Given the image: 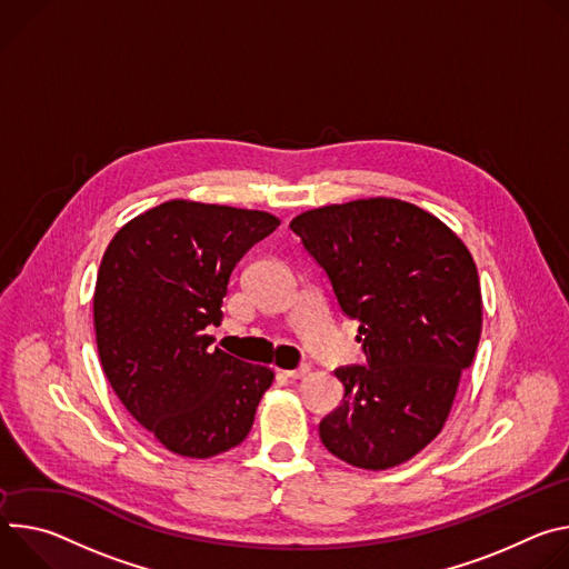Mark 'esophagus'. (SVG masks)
Masks as SVG:
<instances>
[{
    "label": "esophagus",
    "instance_id": "34e87169",
    "mask_svg": "<svg viewBox=\"0 0 569 569\" xmlns=\"http://www.w3.org/2000/svg\"><path fill=\"white\" fill-rule=\"evenodd\" d=\"M309 366H298V368H293V370H284V377H289V380H300V377H305V375H309Z\"/></svg>",
    "mask_w": 569,
    "mask_h": 569
}]
</instances>
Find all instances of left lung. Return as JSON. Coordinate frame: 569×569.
I'll list each match as a JSON object with an SVG mask.
<instances>
[{"label": "left lung", "instance_id": "8db88e82", "mask_svg": "<svg viewBox=\"0 0 569 569\" xmlns=\"http://www.w3.org/2000/svg\"><path fill=\"white\" fill-rule=\"evenodd\" d=\"M289 228L359 321L366 366L335 370L343 402L323 446L363 470L416 457L443 429L481 337V287L466 243L400 199H359L298 214Z\"/></svg>", "mask_w": 569, "mask_h": 569}]
</instances>
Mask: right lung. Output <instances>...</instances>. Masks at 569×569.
Instances as JSON below:
<instances>
[{
  "mask_svg": "<svg viewBox=\"0 0 569 569\" xmlns=\"http://www.w3.org/2000/svg\"><path fill=\"white\" fill-rule=\"evenodd\" d=\"M280 219L173 199L131 219L108 243L94 287V332L108 382L169 452L210 459L248 436L273 370L206 335L221 323L243 252Z\"/></svg>",
  "mask_w": 569,
  "mask_h": 569,
  "instance_id": "right-lung-1",
  "label": "right lung"
}]
</instances>
